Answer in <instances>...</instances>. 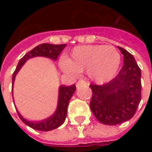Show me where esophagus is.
Returning <instances> with one entry per match:
<instances>
[{"mask_svg":"<svg viewBox=\"0 0 152 152\" xmlns=\"http://www.w3.org/2000/svg\"><path fill=\"white\" fill-rule=\"evenodd\" d=\"M86 85H87V83H86V81H85L84 80H80L79 81L76 83V87H77V88H79L80 86H86Z\"/></svg>","mask_w":152,"mask_h":152,"instance_id":"esophagus-1","label":"esophagus"}]
</instances>
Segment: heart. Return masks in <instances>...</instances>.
Returning a JSON list of instances; mask_svg holds the SVG:
<instances>
[{
    "mask_svg": "<svg viewBox=\"0 0 152 152\" xmlns=\"http://www.w3.org/2000/svg\"><path fill=\"white\" fill-rule=\"evenodd\" d=\"M121 63V53L114 46L90 45L76 47L69 59L64 58L60 64L70 74L86 69L89 79L97 83H104L116 75Z\"/></svg>",
    "mask_w": 152,
    "mask_h": 152,
    "instance_id": "obj_1",
    "label": "heart"
}]
</instances>
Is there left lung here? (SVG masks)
Segmentation results:
<instances>
[{
    "label": "left lung",
    "instance_id": "8db88e82",
    "mask_svg": "<svg viewBox=\"0 0 152 152\" xmlns=\"http://www.w3.org/2000/svg\"><path fill=\"white\" fill-rule=\"evenodd\" d=\"M124 55V65L114 79L102 86L90 85V109L98 121L115 125L130 120L141 101V70L134 56L118 47Z\"/></svg>",
    "mask_w": 152,
    "mask_h": 152
}]
</instances>
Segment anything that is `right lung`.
Returning a JSON list of instances; mask_svg holds the SVG:
<instances>
[{
    "label": "right lung",
    "mask_w": 152,
    "mask_h": 152,
    "mask_svg": "<svg viewBox=\"0 0 152 152\" xmlns=\"http://www.w3.org/2000/svg\"><path fill=\"white\" fill-rule=\"evenodd\" d=\"M66 45H53V44H41L37 47H35L33 50L29 51L28 53H26L24 56L19 60L18 66L13 73L12 76V86H14L15 76L18 72V71L21 69V67L23 66V64L26 63V61L31 58L34 57L42 56L46 57L53 60H57L58 57L63 50L66 47ZM76 90V86L72 85L70 86H61L59 87L58 91V107L56 111L51 116L47 118L44 121H39V122H31V121H27L26 119L22 116L18 112V115L21 121L25 124L28 125L29 127L34 129L36 130L40 131H50L55 129L58 128L60 125L64 123L66 116V112H67V107L72 96Z\"/></svg>",
    "instance_id": "1"
}]
</instances>
